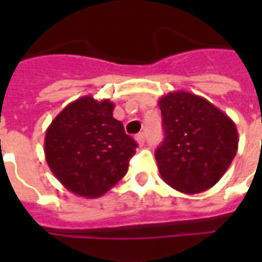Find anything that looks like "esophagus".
Masks as SVG:
<instances>
[{
	"instance_id": "obj_1",
	"label": "esophagus",
	"mask_w": 262,
	"mask_h": 262,
	"mask_svg": "<svg viewBox=\"0 0 262 262\" xmlns=\"http://www.w3.org/2000/svg\"><path fill=\"white\" fill-rule=\"evenodd\" d=\"M135 140L137 141V144H139L140 147H141V145H144V133H139V135H136Z\"/></svg>"
}]
</instances>
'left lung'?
Instances as JSON below:
<instances>
[{
	"mask_svg": "<svg viewBox=\"0 0 262 262\" xmlns=\"http://www.w3.org/2000/svg\"><path fill=\"white\" fill-rule=\"evenodd\" d=\"M164 140L155 152L164 182L186 194L211 189L238 151L234 121L205 98L174 91L159 99Z\"/></svg>",
	"mask_w": 262,
	"mask_h": 262,
	"instance_id": "8db88e82",
	"label": "left lung"
}]
</instances>
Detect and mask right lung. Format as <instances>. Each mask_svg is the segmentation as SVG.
<instances>
[{
  "label": "right lung",
  "instance_id": "add662e5",
  "mask_svg": "<svg viewBox=\"0 0 262 262\" xmlns=\"http://www.w3.org/2000/svg\"><path fill=\"white\" fill-rule=\"evenodd\" d=\"M114 103L91 95L69 103L45 137V156L54 177L68 190L96 199L119 182L137 143L113 117Z\"/></svg>",
  "mask_w": 262,
  "mask_h": 262
}]
</instances>
